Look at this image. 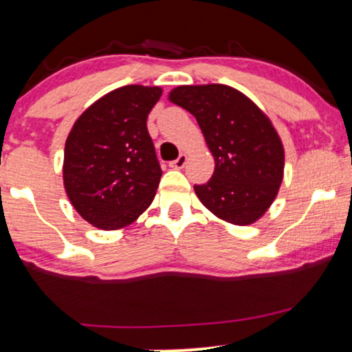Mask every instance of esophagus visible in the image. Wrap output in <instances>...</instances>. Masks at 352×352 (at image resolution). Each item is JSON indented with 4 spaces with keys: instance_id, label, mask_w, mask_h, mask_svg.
<instances>
[{
    "instance_id": "esophagus-1",
    "label": "esophagus",
    "mask_w": 352,
    "mask_h": 352,
    "mask_svg": "<svg viewBox=\"0 0 352 352\" xmlns=\"http://www.w3.org/2000/svg\"><path fill=\"white\" fill-rule=\"evenodd\" d=\"M185 164H187V155H185V153H180L179 159L172 160L170 167H172V168H184Z\"/></svg>"
}]
</instances>
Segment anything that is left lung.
<instances>
[{
  "mask_svg": "<svg viewBox=\"0 0 352 352\" xmlns=\"http://www.w3.org/2000/svg\"><path fill=\"white\" fill-rule=\"evenodd\" d=\"M170 100L195 116L215 159L201 204L221 220L250 225L268 210L283 180L285 151L270 119L236 89L223 84L180 86Z\"/></svg>",
  "mask_w": 352,
  "mask_h": 352,
  "instance_id": "obj_1",
  "label": "left lung"
}]
</instances>
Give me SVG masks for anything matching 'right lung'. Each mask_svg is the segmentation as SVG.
Returning <instances> with one entry per match:
<instances>
[{"mask_svg":"<svg viewBox=\"0 0 352 352\" xmlns=\"http://www.w3.org/2000/svg\"><path fill=\"white\" fill-rule=\"evenodd\" d=\"M160 94V87H119L72 125L64 147V188L72 207L94 227L122 228L155 197L162 168L147 116Z\"/></svg>","mask_w":352,"mask_h":352,"instance_id":"right-lung-1","label":"right lung"}]
</instances>
